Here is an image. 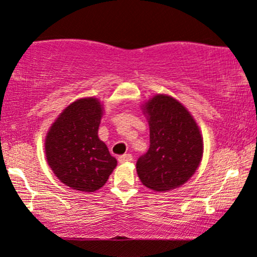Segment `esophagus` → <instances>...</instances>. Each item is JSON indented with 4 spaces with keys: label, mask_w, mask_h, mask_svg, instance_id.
<instances>
[{
    "label": "esophagus",
    "mask_w": 257,
    "mask_h": 257,
    "mask_svg": "<svg viewBox=\"0 0 257 257\" xmlns=\"http://www.w3.org/2000/svg\"><path fill=\"white\" fill-rule=\"evenodd\" d=\"M118 161H119V163L132 162V161H133V156H132L131 154H125V155H123V156H119V159H118Z\"/></svg>",
    "instance_id": "34e87169"
}]
</instances>
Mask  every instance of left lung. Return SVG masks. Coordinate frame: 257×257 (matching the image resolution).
<instances>
[{
    "instance_id": "obj_1",
    "label": "left lung",
    "mask_w": 257,
    "mask_h": 257,
    "mask_svg": "<svg viewBox=\"0 0 257 257\" xmlns=\"http://www.w3.org/2000/svg\"><path fill=\"white\" fill-rule=\"evenodd\" d=\"M150 128V148L137 162L140 182L154 191L182 187L195 174L204 154L196 120L177 98L157 94L142 105Z\"/></svg>"
}]
</instances>
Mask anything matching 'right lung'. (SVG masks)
Wrapping results in <instances>:
<instances>
[{
	"label": "right lung",
	"instance_id": "1",
	"mask_svg": "<svg viewBox=\"0 0 257 257\" xmlns=\"http://www.w3.org/2000/svg\"><path fill=\"white\" fill-rule=\"evenodd\" d=\"M103 109L96 97L78 98L58 114L45 138L50 168L74 190H98L117 166V160L97 134Z\"/></svg>",
	"mask_w": 257,
	"mask_h": 257
}]
</instances>
